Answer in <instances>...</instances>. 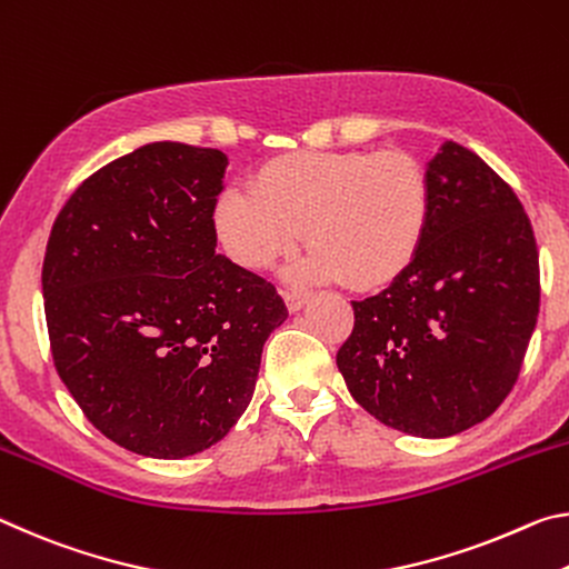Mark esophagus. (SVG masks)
Returning a JSON list of instances; mask_svg holds the SVG:
<instances>
[{
    "instance_id": "obj_1",
    "label": "esophagus",
    "mask_w": 569,
    "mask_h": 569,
    "mask_svg": "<svg viewBox=\"0 0 569 569\" xmlns=\"http://www.w3.org/2000/svg\"><path fill=\"white\" fill-rule=\"evenodd\" d=\"M282 295H284L287 310H290V312L302 310V305L310 300V292H305V290H284Z\"/></svg>"
}]
</instances>
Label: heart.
I'll use <instances>...</instances> for the list:
<instances>
[{"instance_id": "heart-1", "label": "heart", "mask_w": 569, "mask_h": 569, "mask_svg": "<svg viewBox=\"0 0 569 569\" xmlns=\"http://www.w3.org/2000/svg\"><path fill=\"white\" fill-rule=\"evenodd\" d=\"M431 221V183L406 151H312L277 158L251 186H229L213 209L227 254L267 269L300 244L297 274L356 290L396 282Z\"/></svg>"}]
</instances>
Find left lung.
<instances>
[{
  "label": "left lung",
  "instance_id": "8db88e82",
  "mask_svg": "<svg viewBox=\"0 0 569 569\" xmlns=\"http://www.w3.org/2000/svg\"><path fill=\"white\" fill-rule=\"evenodd\" d=\"M426 176L423 247L388 290L352 302L338 368L380 423L446 439L517 383L539 315V251L517 193L469 148L446 141Z\"/></svg>",
  "mask_w": 569,
  "mask_h": 569
}]
</instances>
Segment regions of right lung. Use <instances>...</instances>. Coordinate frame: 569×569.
<instances>
[{"instance_id": "1", "label": "right lung", "mask_w": 569, "mask_h": 569, "mask_svg": "<svg viewBox=\"0 0 569 569\" xmlns=\"http://www.w3.org/2000/svg\"><path fill=\"white\" fill-rule=\"evenodd\" d=\"M227 156L158 141L102 166L52 223L42 264L52 360L102 436L153 459L209 449L247 411L274 284L217 254Z\"/></svg>"}]
</instances>
